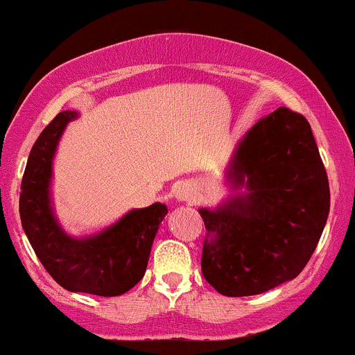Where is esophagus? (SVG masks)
I'll use <instances>...</instances> for the list:
<instances>
[{
  "label": "esophagus",
  "mask_w": 355,
  "mask_h": 355,
  "mask_svg": "<svg viewBox=\"0 0 355 355\" xmlns=\"http://www.w3.org/2000/svg\"><path fill=\"white\" fill-rule=\"evenodd\" d=\"M173 197L177 202L182 203H193L195 200V189L190 185V183L183 182L177 187L173 191Z\"/></svg>",
  "instance_id": "1"
}]
</instances>
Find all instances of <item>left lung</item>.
<instances>
[{
  "mask_svg": "<svg viewBox=\"0 0 355 355\" xmlns=\"http://www.w3.org/2000/svg\"><path fill=\"white\" fill-rule=\"evenodd\" d=\"M225 178L235 193L205 222L202 274L227 297L263 294L307 266L327 222L331 191L309 121L280 107L235 146Z\"/></svg>",
  "mask_w": 355,
  "mask_h": 355,
  "instance_id": "1",
  "label": "left lung"
}]
</instances>
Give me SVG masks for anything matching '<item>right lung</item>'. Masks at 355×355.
<instances>
[{"label": "right lung", "instance_id": "obj_1", "mask_svg": "<svg viewBox=\"0 0 355 355\" xmlns=\"http://www.w3.org/2000/svg\"><path fill=\"white\" fill-rule=\"evenodd\" d=\"M78 116L75 110L58 113L35 141L19 193L21 225L40 262L61 287L116 297L145 275L155 235L168 209L160 202L133 209L103 230L83 237L61 227L51 200L53 160L64 128Z\"/></svg>", "mask_w": 355, "mask_h": 355}]
</instances>
